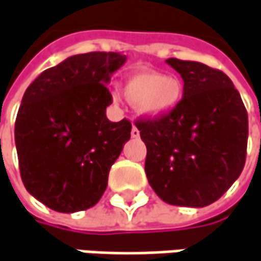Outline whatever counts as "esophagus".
<instances>
[{
	"label": "esophagus",
	"instance_id": "1",
	"mask_svg": "<svg viewBox=\"0 0 261 261\" xmlns=\"http://www.w3.org/2000/svg\"><path fill=\"white\" fill-rule=\"evenodd\" d=\"M130 137H132V138H139V130H138L137 126H132V130H130Z\"/></svg>",
	"mask_w": 261,
	"mask_h": 261
}]
</instances>
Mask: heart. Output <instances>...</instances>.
Segmentation results:
<instances>
[{"mask_svg": "<svg viewBox=\"0 0 261 261\" xmlns=\"http://www.w3.org/2000/svg\"><path fill=\"white\" fill-rule=\"evenodd\" d=\"M123 95L132 106H137L139 114L155 120L170 114L179 106L184 85L173 74L141 69L124 81ZM113 99L119 101V94H113Z\"/></svg>", "mask_w": 261, "mask_h": 261, "instance_id": "heart-1", "label": "heart"}]
</instances>
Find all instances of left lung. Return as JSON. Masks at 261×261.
<instances>
[{
    "instance_id": "1",
    "label": "left lung",
    "mask_w": 261,
    "mask_h": 261,
    "mask_svg": "<svg viewBox=\"0 0 261 261\" xmlns=\"http://www.w3.org/2000/svg\"><path fill=\"white\" fill-rule=\"evenodd\" d=\"M166 63L180 74L184 97L170 114L137 122L147 145L145 173L164 202L205 207L241 175L248 139L247 110L223 72L198 61Z\"/></svg>"
}]
</instances>
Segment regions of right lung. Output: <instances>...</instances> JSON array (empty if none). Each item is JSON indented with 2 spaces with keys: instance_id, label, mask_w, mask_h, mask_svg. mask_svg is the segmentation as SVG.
I'll use <instances>...</instances> for the list:
<instances>
[{
  "instance_id": "right-lung-1",
  "label": "right lung",
  "mask_w": 261,
  "mask_h": 261,
  "mask_svg": "<svg viewBox=\"0 0 261 261\" xmlns=\"http://www.w3.org/2000/svg\"><path fill=\"white\" fill-rule=\"evenodd\" d=\"M120 53L72 56L42 72L21 98L14 139L24 188L60 213L95 205L109 172L130 139L129 120L110 122L107 84Z\"/></svg>"
}]
</instances>
